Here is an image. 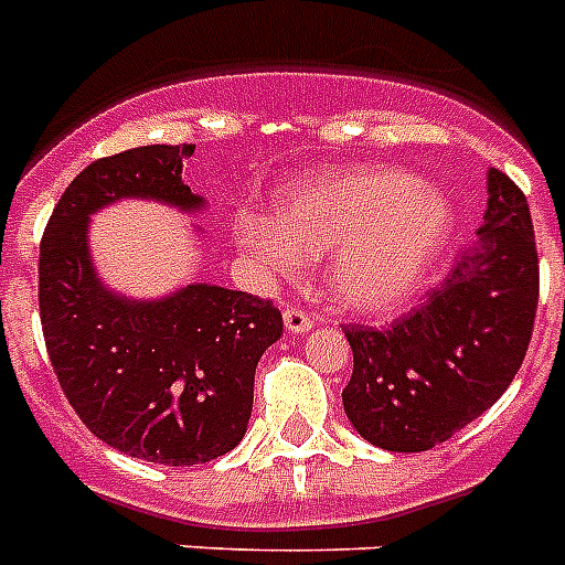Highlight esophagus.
<instances>
[{
	"mask_svg": "<svg viewBox=\"0 0 565 565\" xmlns=\"http://www.w3.org/2000/svg\"><path fill=\"white\" fill-rule=\"evenodd\" d=\"M284 328L290 330V333H307V330L313 328V316L305 307L290 305L284 310Z\"/></svg>",
	"mask_w": 565,
	"mask_h": 565,
	"instance_id": "esophagus-1",
	"label": "esophagus"
}]
</instances>
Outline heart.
<instances>
[{"label": "heart", "instance_id": "obj_1", "mask_svg": "<svg viewBox=\"0 0 565 565\" xmlns=\"http://www.w3.org/2000/svg\"><path fill=\"white\" fill-rule=\"evenodd\" d=\"M452 211L438 191L394 168H351L292 182L278 194L275 220L237 217L249 255L298 273L330 255V290L351 313L401 307L441 255Z\"/></svg>", "mask_w": 565, "mask_h": 565}]
</instances>
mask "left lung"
Wrapping results in <instances>:
<instances>
[{
    "label": "left lung",
    "instance_id": "left-lung-1",
    "mask_svg": "<svg viewBox=\"0 0 565 565\" xmlns=\"http://www.w3.org/2000/svg\"><path fill=\"white\" fill-rule=\"evenodd\" d=\"M540 298L529 200L490 171L479 243L392 328L348 324L354 374L342 403L374 447L420 452L488 412L516 377Z\"/></svg>",
    "mask_w": 565,
    "mask_h": 565
}]
</instances>
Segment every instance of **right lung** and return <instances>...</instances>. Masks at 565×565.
<instances>
[{
    "label": "right lung",
    "mask_w": 565,
    "mask_h": 565,
    "mask_svg": "<svg viewBox=\"0 0 565 565\" xmlns=\"http://www.w3.org/2000/svg\"><path fill=\"white\" fill-rule=\"evenodd\" d=\"M194 145H148L77 173L40 241V322L57 383L100 441L156 465L191 467L246 433L255 365L284 333L281 310L252 292L191 284L127 301L92 269L86 220L121 196L200 209L182 182Z\"/></svg>",
    "instance_id": "add662e5"
}]
</instances>
